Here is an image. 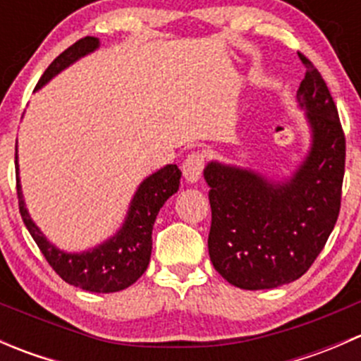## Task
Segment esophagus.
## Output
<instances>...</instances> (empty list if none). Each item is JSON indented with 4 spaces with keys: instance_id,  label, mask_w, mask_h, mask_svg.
Instances as JSON below:
<instances>
[{
    "instance_id": "obj_1",
    "label": "esophagus",
    "mask_w": 361,
    "mask_h": 361,
    "mask_svg": "<svg viewBox=\"0 0 361 361\" xmlns=\"http://www.w3.org/2000/svg\"><path fill=\"white\" fill-rule=\"evenodd\" d=\"M204 169V155L195 152V154H190L183 162V176L187 180V183H197L202 176Z\"/></svg>"
}]
</instances>
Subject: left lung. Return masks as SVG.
<instances>
[{
	"label": "left lung",
	"mask_w": 361,
	"mask_h": 361,
	"mask_svg": "<svg viewBox=\"0 0 361 361\" xmlns=\"http://www.w3.org/2000/svg\"><path fill=\"white\" fill-rule=\"evenodd\" d=\"M305 76L297 108L305 111L307 154L290 176L272 178L211 160V231L214 269L243 290H271L307 272L332 234L341 209L345 140L330 90L319 71L298 54Z\"/></svg>",
	"instance_id": "8db88e82"
}]
</instances>
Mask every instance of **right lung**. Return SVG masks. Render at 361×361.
Instances as JSON below:
<instances>
[{"mask_svg":"<svg viewBox=\"0 0 361 361\" xmlns=\"http://www.w3.org/2000/svg\"><path fill=\"white\" fill-rule=\"evenodd\" d=\"M99 38L87 36L64 50L47 68L35 90H39L54 76L75 64L82 57L99 49ZM17 195L19 209L29 234L38 245L43 257L54 271L69 285L94 293H113L129 288L143 276L152 257V231L160 207L180 188L181 171L176 164H167L152 173L140 183L130 199L126 218L115 234L94 248L83 251H66L57 248L47 239L42 228L32 221L24 202L19 178V154L16 152Z\"/></svg>","mask_w":361,"mask_h":361,"instance_id":"right-lung-1","label":"right lung"}]
</instances>
